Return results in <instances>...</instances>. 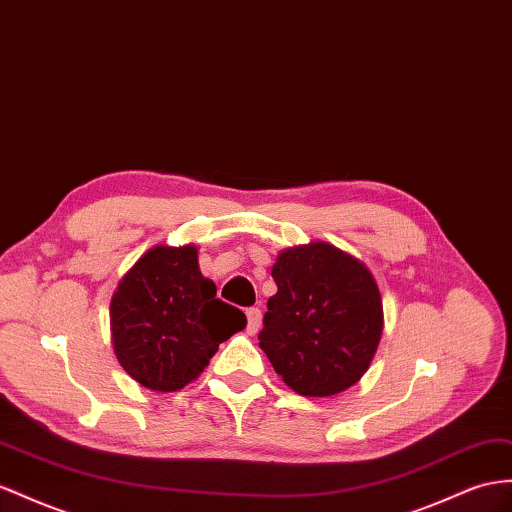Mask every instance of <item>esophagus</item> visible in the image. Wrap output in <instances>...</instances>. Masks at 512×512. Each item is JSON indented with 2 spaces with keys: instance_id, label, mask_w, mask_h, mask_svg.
Instances as JSON below:
<instances>
[{
  "instance_id": "esophagus-1",
  "label": "esophagus",
  "mask_w": 512,
  "mask_h": 512,
  "mask_svg": "<svg viewBox=\"0 0 512 512\" xmlns=\"http://www.w3.org/2000/svg\"><path fill=\"white\" fill-rule=\"evenodd\" d=\"M246 318H248L246 331L251 333V335H255L259 331V326H261V311L257 307H251V309L246 311Z\"/></svg>"
}]
</instances>
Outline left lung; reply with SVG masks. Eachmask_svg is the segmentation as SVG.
Masks as SVG:
<instances>
[{
	"instance_id": "8db88e82",
	"label": "left lung",
	"mask_w": 512,
	"mask_h": 512,
	"mask_svg": "<svg viewBox=\"0 0 512 512\" xmlns=\"http://www.w3.org/2000/svg\"><path fill=\"white\" fill-rule=\"evenodd\" d=\"M259 348L300 396L329 398L361 381L383 335V298L370 268L329 242L285 248L272 266Z\"/></svg>"
}]
</instances>
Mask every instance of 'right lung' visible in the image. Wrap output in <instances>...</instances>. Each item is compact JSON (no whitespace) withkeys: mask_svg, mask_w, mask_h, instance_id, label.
<instances>
[{"mask_svg":"<svg viewBox=\"0 0 512 512\" xmlns=\"http://www.w3.org/2000/svg\"><path fill=\"white\" fill-rule=\"evenodd\" d=\"M246 316L216 298L194 244L149 248L112 294L110 333L121 368L142 387L179 391L196 381Z\"/></svg>","mask_w":512,"mask_h":512,"instance_id":"right-lung-1","label":"right lung"}]
</instances>
